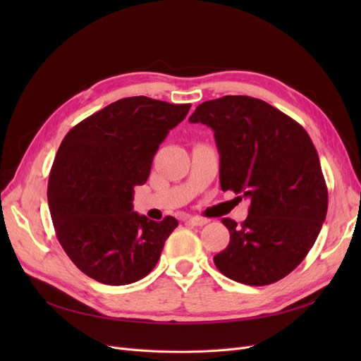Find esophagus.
Segmentation results:
<instances>
[{"label": "esophagus", "mask_w": 361, "mask_h": 361, "mask_svg": "<svg viewBox=\"0 0 361 361\" xmlns=\"http://www.w3.org/2000/svg\"><path fill=\"white\" fill-rule=\"evenodd\" d=\"M187 220L194 226H204V224L209 223V220H207V218H203V216H188Z\"/></svg>", "instance_id": "esophagus-1"}]
</instances>
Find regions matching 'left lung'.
<instances>
[{"mask_svg": "<svg viewBox=\"0 0 361 361\" xmlns=\"http://www.w3.org/2000/svg\"><path fill=\"white\" fill-rule=\"evenodd\" d=\"M191 123L212 128L221 190L248 199V216L214 257L226 277L265 286L286 277L307 256L329 207V191L305 129L265 101L223 96L200 104Z\"/></svg>", "mask_w": 361, "mask_h": 361, "instance_id": "1", "label": "left lung"}]
</instances>
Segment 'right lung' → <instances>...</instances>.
Instances as JSON below:
<instances>
[{"mask_svg": "<svg viewBox=\"0 0 361 361\" xmlns=\"http://www.w3.org/2000/svg\"><path fill=\"white\" fill-rule=\"evenodd\" d=\"M191 104L146 96L118 99L84 118L63 138L48 180V203L63 250L85 276L122 286L158 264L178 220L157 223L133 211L134 187Z\"/></svg>", "mask_w": 361, "mask_h": 361, "instance_id": "obj_1", "label": "right lung"}]
</instances>
